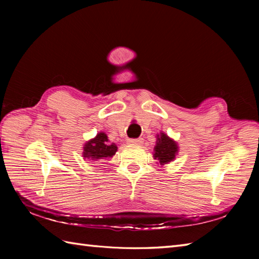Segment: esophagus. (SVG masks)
Listing matches in <instances>:
<instances>
[{"instance_id": "obj_1", "label": "esophagus", "mask_w": 259, "mask_h": 259, "mask_svg": "<svg viewBox=\"0 0 259 259\" xmlns=\"http://www.w3.org/2000/svg\"><path fill=\"white\" fill-rule=\"evenodd\" d=\"M144 142V139L142 138H137V139H129L128 144L129 145H141Z\"/></svg>"}]
</instances>
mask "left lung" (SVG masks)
<instances>
[{
	"label": "left lung",
	"mask_w": 259,
	"mask_h": 259,
	"mask_svg": "<svg viewBox=\"0 0 259 259\" xmlns=\"http://www.w3.org/2000/svg\"><path fill=\"white\" fill-rule=\"evenodd\" d=\"M153 151V158L157 159L162 166L175 160L176 155L178 153V145L166 134L160 133V135H157V142Z\"/></svg>",
	"instance_id": "left-lung-1"
}]
</instances>
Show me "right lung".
<instances>
[{
  "label": "right lung",
  "mask_w": 259,
  "mask_h": 259,
  "mask_svg": "<svg viewBox=\"0 0 259 259\" xmlns=\"http://www.w3.org/2000/svg\"><path fill=\"white\" fill-rule=\"evenodd\" d=\"M118 147L114 144H110L108 136L104 133H99L96 138L85 142L83 146V158L90 160H102L106 158H111L117 152Z\"/></svg>",
  "instance_id": "obj_1"
}]
</instances>
